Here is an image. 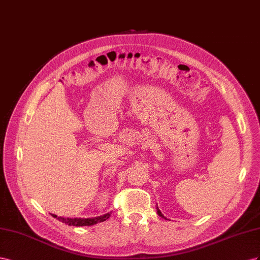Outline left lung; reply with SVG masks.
I'll list each match as a JSON object with an SVG mask.
<instances>
[{"label": "left lung", "mask_w": 260, "mask_h": 260, "mask_svg": "<svg viewBox=\"0 0 260 260\" xmlns=\"http://www.w3.org/2000/svg\"><path fill=\"white\" fill-rule=\"evenodd\" d=\"M157 211H158V214H159V216H160V217H162V218H165V216H163V214L161 213V211H160L159 209H157ZM166 219H167V218H166Z\"/></svg>", "instance_id": "obj_1"}]
</instances>
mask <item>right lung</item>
I'll return each mask as SVG.
<instances>
[{
    "label": "right lung",
    "mask_w": 260,
    "mask_h": 260,
    "mask_svg": "<svg viewBox=\"0 0 260 260\" xmlns=\"http://www.w3.org/2000/svg\"><path fill=\"white\" fill-rule=\"evenodd\" d=\"M111 214L107 213L103 214V216L100 217H95V218H87V219H79V218H63V217H57L54 216V218H57V220H60L61 222L65 224L69 225H74V226H89V225H93L98 222H103L106 221L107 219L110 218Z\"/></svg>",
    "instance_id": "add662e5"
}]
</instances>
